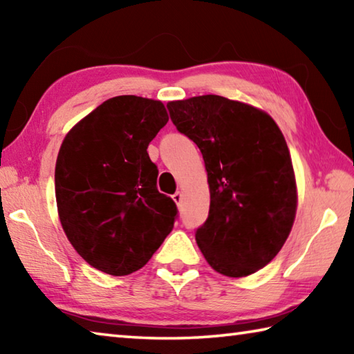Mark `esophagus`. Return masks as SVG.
Segmentation results:
<instances>
[{
	"mask_svg": "<svg viewBox=\"0 0 354 354\" xmlns=\"http://www.w3.org/2000/svg\"><path fill=\"white\" fill-rule=\"evenodd\" d=\"M171 198L175 200L176 205L179 206V205H181V201H183V194H181V192H176V194L171 195Z\"/></svg>",
	"mask_w": 354,
	"mask_h": 354,
	"instance_id": "obj_1",
	"label": "esophagus"
}]
</instances>
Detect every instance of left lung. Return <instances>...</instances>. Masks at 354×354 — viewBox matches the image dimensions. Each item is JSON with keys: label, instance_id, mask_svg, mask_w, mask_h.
<instances>
[{"label": "left lung", "instance_id": "obj_1", "mask_svg": "<svg viewBox=\"0 0 354 354\" xmlns=\"http://www.w3.org/2000/svg\"><path fill=\"white\" fill-rule=\"evenodd\" d=\"M179 133L205 159L211 206L195 239L214 270L248 277L289 237L297 184L289 148L270 115L218 95L167 104Z\"/></svg>", "mask_w": 354, "mask_h": 354}]
</instances>
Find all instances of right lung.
Returning a JSON list of instances; mask_svg holds the SVG:
<instances>
[{
    "label": "right lung",
    "mask_w": 354,
    "mask_h": 354,
    "mask_svg": "<svg viewBox=\"0 0 354 354\" xmlns=\"http://www.w3.org/2000/svg\"><path fill=\"white\" fill-rule=\"evenodd\" d=\"M167 122L160 101L122 95L84 117L59 149L55 184L65 234L84 261L112 277L145 266L178 218L147 151Z\"/></svg>",
    "instance_id": "add662e5"
}]
</instances>
